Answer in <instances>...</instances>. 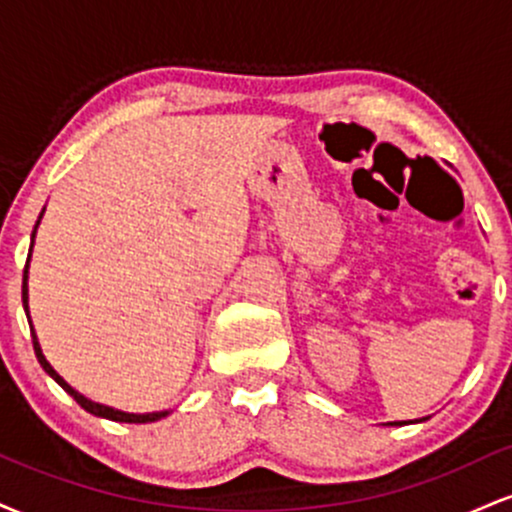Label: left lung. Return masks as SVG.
I'll use <instances>...</instances> for the list:
<instances>
[{"label":"left lung","instance_id":"1","mask_svg":"<svg viewBox=\"0 0 512 512\" xmlns=\"http://www.w3.org/2000/svg\"><path fill=\"white\" fill-rule=\"evenodd\" d=\"M397 424H402V421H395V426H397ZM404 424H407V421H404Z\"/></svg>","mask_w":512,"mask_h":512}]
</instances>
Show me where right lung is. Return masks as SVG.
Instances as JSON below:
<instances>
[{"label":"right lung","instance_id":"obj_1","mask_svg":"<svg viewBox=\"0 0 512 512\" xmlns=\"http://www.w3.org/2000/svg\"><path fill=\"white\" fill-rule=\"evenodd\" d=\"M43 214H45V209L40 211V216H38V221H35V228H33V233H31V250H33V240H35V231H38V226H40V219H43ZM28 262H31V255H28ZM28 262H26V269H23V286H21V301H23V310H26V317H28V325H31V337H33V349H35V358H38V363L40 366H43V370L45 373L50 375L52 380H55L57 385L62 387L64 392H67V395H72L74 399H76V404H81V409H86L88 414H93V416H101V419H110V421H120V424H151V421H158V419H163V416H168L170 411L166 409V411H149V414H129V411H120V409H115V407H108V404H101V402H93V399H88V397H84L81 395L79 390H74L72 385L67 383V380L62 378L60 373H57L55 368L50 366V361L48 358H45V354H43V349H40V342H38V334H35V330H33V322H31V310H28Z\"/></svg>","mask_w":512,"mask_h":512}]
</instances>
